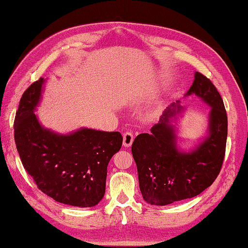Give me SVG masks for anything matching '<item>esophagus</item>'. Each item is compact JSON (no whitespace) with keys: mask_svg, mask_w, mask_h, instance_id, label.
I'll list each match as a JSON object with an SVG mask.
<instances>
[{"mask_svg":"<svg viewBox=\"0 0 248 248\" xmlns=\"http://www.w3.org/2000/svg\"><path fill=\"white\" fill-rule=\"evenodd\" d=\"M133 139H134V137H133L132 132L124 133V145L125 146V148H129V146H131Z\"/></svg>","mask_w":248,"mask_h":248,"instance_id":"obj_1","label":"esophagus"}]
</instances>
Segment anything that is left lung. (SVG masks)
Segmentation results:
<instances>
[{"instance_id": "8db88e82", "label": "left lung", "mask_w": 248, "mask_h": 248, "mask_svg": "<svg viewBox=\"0 0 248 248\" xmlns=\"http://www.w3.org/2000/svg\"><path fill=\"white\" fill-rule=\"evenodd\" d=\"M195 94L211 107L208 136L199 145L185 152L178 149L171 124L183 107L179 100L167 107L150 133H141L132 143L139 185L150 204L166 205L198 196L215 182L225 155L228 116L221 95L208 78L199 72L185 96Z\"/></svg>"}]
</instances>
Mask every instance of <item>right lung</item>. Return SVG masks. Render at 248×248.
I'll list each match as a JSON object with an SVG mask.
<instances>
[{"label": "right lung", "instance_id": "right-lung-1", "mask_svg": "<svg viewBox=\"0 0 248 248\" xmlns=\"http://www.w3.org/2000/svg\"><path fill=\"white\" fill-rule=\"evenodd\" d=\"M44 78L24 92L14 121V138L24 169L37 187L58 202L87 208L103 199L107 166L123 145L120 132L82 128L69 134L46 129L35 114Z\"/></svg>", "mask_w": 248, "mask_h": 248}]
</instances>
